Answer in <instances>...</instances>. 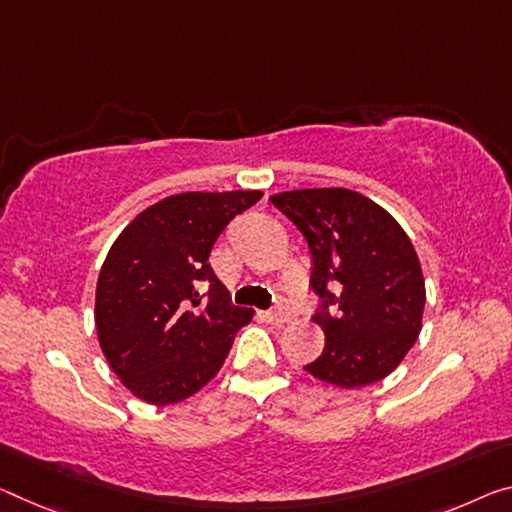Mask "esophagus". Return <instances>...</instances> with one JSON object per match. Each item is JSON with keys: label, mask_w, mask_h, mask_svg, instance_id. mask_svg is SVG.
Masks as SVG:
<instances>
[{"label": "esophagus", "mask_w": 512, "mask_h": 512, "mask_svg": "<svg viewBox=\"0 0 512 512\" xmlns=\"http://www.w3.org/2000/svg\"><path fill=\"white\" fill-rule=\"evenodd\" d=\"M265 318L267 322H272V325H283V322L290 320V311L286 306H277L274 311H265Z\"/></svg>", "instance_id": "esophagus-1"}]
</instances>
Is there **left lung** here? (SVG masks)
<instances>
[{"instance_id":"1","label":"left lung","mask_w":512,"mask_h":512,"mask_svg":"<svg viewBox=\"0 0 512 512\" xmlns=\"http://www.w3.org/2000/svg\"><path fill=\"white\" fill-rule=\"evenodd\" d=\"M309 242L311 286L322 300L313 322L325 350L304 366L318 380L359 389L387 377L421 332L426 281L410 235L387 210L345 187L270 196ZM338 280L342 293L326 286Z\"/></svg>"}]
</instances>
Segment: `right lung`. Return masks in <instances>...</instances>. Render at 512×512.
<instances>
[{"mask_svg":"<svg viewBox=\"0 0 512 512\" xmlns=\"http://www.w3.org/2000/svg\"><path fill=\"white\" fill-rule=\"evenodd\" d=\"M261 196H167L114 240L96 283V329L102 355L132 396L151 405L180 403L219 373L254 309L229 302L208 258L226 224ZM206 282L211 297L203 301Z\"/></svg>","mask_w":512,"mask_h":512,"instance_id":"1","label":"right lung"}]
</instances>
